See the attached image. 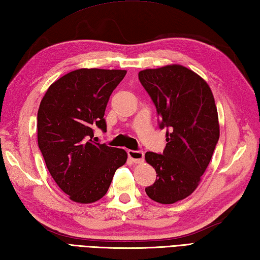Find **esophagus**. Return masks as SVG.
Returning a JSON list of instances; mask_svg holds the SVG:
<instances>
[{
    "label": "esophagus",
    "instance_id": "1",
    "mask_svg": "<svg viewBox=\"0 0 260 260\" xmlns=\"http://www.w3.org/2000/svg\"><path fill=\"white\" fill-rule=\"evenodd\" d=\"M128 156L131 157L132 161L135 162V164H142V162L144 161V152L143 151L129 150Z\"/></svg>",
    "mask_w": 260,
    "mask_h": 260
}]
</instances>
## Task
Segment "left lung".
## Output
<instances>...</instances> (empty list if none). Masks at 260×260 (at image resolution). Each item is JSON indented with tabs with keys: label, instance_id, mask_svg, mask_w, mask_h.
<instances>
[{
	"label": "left lung",
	"instance_id": "1",
	"mask_svg": "<svg viewBox=\"0 0 260 260\" xmlns=\"http://www.w3.org/2000/svg\"><path fill=\"white\" fill-rule=\"evenodd\" d=\"M139 80L155 106L159 127L167 128L164 153H145L156 171L145 191L154 202L174 204L196 189L215 150L220 126L214 96L200 75L177 64L141 71Z\"/></svg>",
	"mask_w": 260,
	"mask_h": 260
}]
</instances>
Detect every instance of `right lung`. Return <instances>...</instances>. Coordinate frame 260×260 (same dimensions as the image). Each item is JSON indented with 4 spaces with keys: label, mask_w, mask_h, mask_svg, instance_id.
Returning <instances> with one entry per match:
<instances>
[{
    "label": "right lung",
    "mask_w": 260,
    "mask_h": 260,
    "mask_svg": "<svg viewBox=\"0 0 260 260\" xmlns=\"http://www.w3.org/2000/svg\"><path fill=\"white\" fill-rule=\"evenodd\" d=\"M125 75L124 70H75L55 81L40 103L38 146L56 184L76 203L103 198L127 160L123 149L93 140L95 128L107 131L106 107Z\"/></svg>",
    "instance_id": "add662e5"
}]
</instances>
